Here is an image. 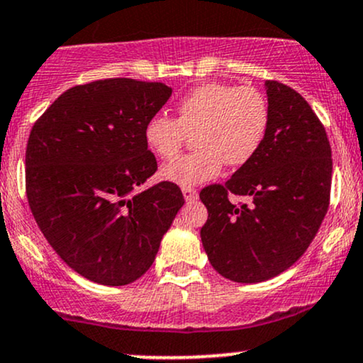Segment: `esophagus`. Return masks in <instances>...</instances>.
<instances>
[{
  "instance_id": "34e87169",
  "label": "esophagus",
  "mask_w": 363,
  "mask_h": 363,
  "mask_svg": "<svg viewBox=\"0 0 363 363\" xmlns=\"http://www.w3.org/2000/svg\"><path fill=\"white\" fill-rule=\"evenodd\" d=\"M182 194H184V199L187 203L194 201V199L198 198V191H196L194 187H182Z\"/></svg>"
}]
</instances>
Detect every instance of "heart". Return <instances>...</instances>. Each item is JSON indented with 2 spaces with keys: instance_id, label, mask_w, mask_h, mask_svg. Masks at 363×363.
<instances>
[{
  "instance_id": "1",
  "label": "heart",
  "mask_w": 363,
  "mask_h": 363,
  "mask_svg": "<svg viewBox=\"0 0 363 363\" xmlns=\"http://www.w3.org/2000/svg\"><path fill=\"white\" fill-rule=\"evenodd\" d=\"M269 124L268 101L252 86L205 83L177 104V118L157 114L147 121L143 138L158 158H172L194 133V150L160 169L164 181L194 187L230 167L247 164L261 148Z\"/></svg>"
}]
</instances>
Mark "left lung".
Returning <instances> with one entry per match:
<instances>
[{
    "mask_svg": "<svg viewBox=\"0 0 363 363\" xmlns=\"http://www.w3.org/2000/svg\"><path fill=\"white\" fill-rule=\"evenodd\" d=\"M269 124L261 148L225 186L199 193L208 210L201 242L211 266L237 283H259L289 269L318 234L329 205L331 147L301 94L264 82ZM228 194L252 205L237 207Z\"/></svg>",
    "mask_w": 363,
    "mask_h": 363,
    "instance_id": "obj_1",
    "label": "left lung"
}]
</instances>
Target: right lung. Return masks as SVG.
Instances as JSON below:
<instances>
[{
	"mask_svg": "<svg viewBox=\"0 0 363 363\" xmlns=\"http://www.w3.org/2000/svg\"><path fill=\"white\" fill-rule=\"evenodd\" d=\"M170 95L160 82H91L66 90L32 128L25 155L32 215L86 280L123 286L143 277L184 205L167 181L138 193L157 170L143 128Z\"/></svg>",
	"mask_w": 363,
	"mask_h": 363,
	"instance_id": "1",
	"label": "right lung"
}]
</instances>
